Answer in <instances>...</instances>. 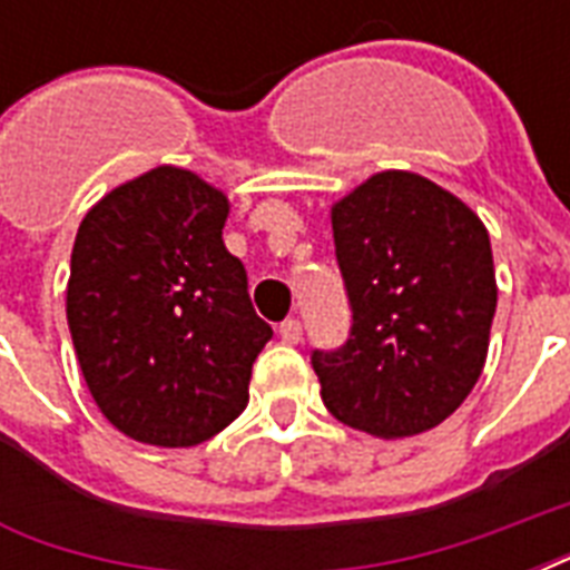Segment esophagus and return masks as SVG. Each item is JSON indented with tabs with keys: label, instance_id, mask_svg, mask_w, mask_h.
I'll return each instance as SVG.
<instances>
[{
	"label": "esophagus",
	"instance_id": "34e87169",
	"mask_svg": "<svg viewBox=\"0 0 570 570\" xmlns=\"http://www.w3.org/2000/svg\"><path fill=\"white\" fill-rule=\"evenodd\" d=\"M277 334H281V340H284V343L295 346V343L302 340V322H298V320L281 322V328H277Z\"/></svg>",
	"mask_w": 570,
	"mask_h": 570
}]
</instances>
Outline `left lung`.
Listing matches in <instances>:
<instances>
[{"mask_svg":"<svg viewBox=\"0 0 570 570\" xmlns=\"http://www.w3.org/2000/svg\"><path fill=\"white\" fill-rule=\"evenodd\" d=\"M352 331L313 352L322 402L375 438L443 423L482 375L497 311L485 224L411 171H381L331 206Z\"/></svg>","mask_w":570,"mask_h":570,"instance_id":"8db88e82","label":"left lung"}]
</instances>
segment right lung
I'll return each mask as SVG.
<instances>
[{
    "label": "right lung",
    "instance_id": "obj_1",
    "mask_svg": "<svg viewBox=\"0 0 570 570\" xmlns=\"http://www.w3.org/2000/svg\"><path fill=\"white\" fill-rule=\"evenodd\" d=\"M227 195L159 165L97 200L79 224L67 325L94 402L118 432L195 446L248 405L272 328L224 248Z\"/></svg>",
    "mask_w": 570,
    "mask_h": 570
}]
</instances>
